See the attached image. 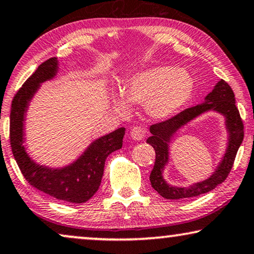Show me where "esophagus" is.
<instances>
[{
    "label": "esophagus",
    "instance_id": "34e87169",
    "mask_svg": "<svg viewBox=\"0 0 254 254\" xmlns=\"http://www.w3.org/2000/svg\"><path fill=\"white\" fill-rule=\"evenodd\" d=\"M146 133H147V128L144 127H133L130 131V135L133 140H142L146 137Z\"/></svg>",
    "mask_w": 254,
    "mask_h": 254
}]
</instances>
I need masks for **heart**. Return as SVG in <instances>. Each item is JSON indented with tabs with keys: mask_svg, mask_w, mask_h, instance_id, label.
I'll return each mask as SVG.
<instances>
[{
	"mask_svg": "<svg viewBox=\"0 0 254 254\" xmlns=\"http://www.w3.org/2000/svg\"><path fill=\"white\" fill-rule=\"evenodd\" d=\"M193 79L184 69L169 65L153 66L132 74L127 80L123 95L117 94L120 106L130 103L145 105L153 119H167L182 108L193 92Z\"/></svg>",
	"mask_w": 254,
	"mask_h": 254,
	"instance_id": "1",
	"label": "heart"
}]
</instances>
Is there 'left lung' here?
Instances as JSON below:
<instances>
[{"label":"left lung","instance_id":"1","mask_svg":"<svg viewBox=\"0 0 254 254\" xmlns=\"http://www.w3.org/2000/svg\"><path fill=\"white\" fill-rule=\"evenodd\" d=\"M235 94L227 81L221 79L215 85L214 90L205 98V102L200 103L183 112L178 113L163 122L155 123L149 127L152 135L147 142L155 149V163L149 175L152 188L166 199H184L197 197L202 193L212 191L217 185L224 182L229 175L235 161L236 154L244 138V124L236 107ZM213 110L226 117V126L230 132L228 147L223 161L207 180L192 185L189 188H178L169 186L162 176L164 166L169 159V142L171 136L185 124H187L201 113Z\"/></svg>","mask_w":254,"mask_h":254}]
</instances>
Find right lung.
<instances>
[{
  "label": "right lung",
  "instance_id": "obj_1",
  "mask_svg": "<svg viewBox=\"0 0 254 254\" xmlns=\"http://www.w3.org/2000/svg\"><path fill=\"white\" fill-rule=\"evenodd\" d=\"M57 70L56 57L45 61L13 96L10 112V145L21 174L30 185L59 200L83 203L99 190L107 156L122 148L126 128L120 127L96 139L79 159L64 168L53 169L32 161L23 145L25 113L40 84L54 78Z\"/></svg>",
  "mask_w": 254,
  "mask_h": 254
}]
</instances>
